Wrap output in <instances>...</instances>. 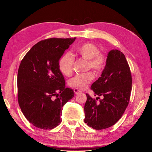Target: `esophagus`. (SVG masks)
Listing matches in <instances>:
<instances>
[{"mask_svg":"<svg viewBox=\"0 0 152 152\" xmlns=\"http://www.w3.org/2000/svg\"><path fill=\"white\" fill-rule=\"evenodd\" d=\"M73 91H74V93H75L76 94H79V93H82V91L80 90V89H77V88H75L74 89H73Z\"/></svg>","mask_w":152,"mask_h":152,"instance_id":"esophagus-1","label":"esophagus"}]
</instances>
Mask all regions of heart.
Returning a JSON list of instances; mask_svg holds the SVG:
<instances>
[{
	"instance_id": "b5f03b06",
	"label": "heart",
	"mask_w": 152,
	"mask_h": 152,
	"mask_svg": "<svg viewBox=\"0 0 152 152\" xmlns=\"http://www.w3.org/2000/svg\"><path fill=\"white\" fill-rule=\"evenodd\" d=\"M76 53L86 59H88L89 68H93L96 72L102 71L106 63L105 55L98 51L96 45L91 42H85L80 44L75 48ZM74 59L71 54H63L59 61V67L64 75L70 76L73 72V65ZM94 79V75L92 72H87L83 74L77 75L69 82L72 87L79 89H85Z\"/></svg>"
}]
</instances>
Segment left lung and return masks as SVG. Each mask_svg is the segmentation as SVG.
I'll return each mask as SVG.
<instances>
[{
    "label": "left lung",
    "mask_w": 152,
    "mask_h": 152,
    "mask_svg": "<svg viewBox=\"0 0 152 152\" xmlns=\"http://www.w3.org/2000/svg\"><path fill=\"white\" fill-rule=\"evenodd\" d=\"M91 89L94 96L103 98L97 102L99 97L95 99L86 94L85 123L96 130L113 126L125 112L132 89L131 73L125 55L117 49L110 50L101 77Z\"/></svg>",
    "instance_id": "8db88e82"
}]
</instances>
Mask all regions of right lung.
Instances as JSON below:
<instances>
[{"instance_id": "add662e5", "label": "right lung", "mask_w": 152, "mask_h": 152, "mask_svg": "<svg viewBox=\"0 0 152 152\" xmlns=\"http://www.w3.org/2000/svg\"><path fill=\"white\" fill-rule=\"evenodd\" d=\"M50 38L35 44L21 61L18 72V100L26 118L42 129L61 122L62 108L74 96L65 86L59 59L75 40Z\"/></svg>"}]
</instances>
